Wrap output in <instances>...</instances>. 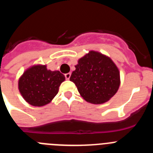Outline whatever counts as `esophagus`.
Wrapping results in <instances>:
<instances>
[{
  "mask_svg": "<svg viewBox=\"0 0 153 153\" xmlns=\"http://www.w3.org/2000/svg\"><path fill=\"white\" fill-rule=\"evenodd\" d=\"M70 76H71V74H70V73H68V74H65V77H66V79H67V80H68V79H70Z\"/></svg>",
  "mask_w": 153,
  "mask_h": 153,
  "instance_id": "1",
  "label": "esophagus"
}]
</instances>
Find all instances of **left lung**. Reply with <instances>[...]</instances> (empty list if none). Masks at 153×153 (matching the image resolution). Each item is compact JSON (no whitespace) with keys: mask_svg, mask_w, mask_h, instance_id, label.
Here are the masks:
<instances>
[{"mask_svg":"<svg viewBox=\"0 0 153 153\" xmlns=\"http://www.w3.org/2000/svg\"><path fill=\"white\" fill-rule=\"evenodd\" d=\"M75 67L70 80L75 83L80 96L86 102L104 103L118 91L120 70L109 56L90 51L79 58Z\"/></svg>","mask_w":153,"mask_h":153,"instance_id":"1","label":"left lung"}]
</instances>
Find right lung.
<instances>
[{"label":"right lung","instance_id":"add662e5","mask_svg":"<svg viewBox=\"0 0 153 153\" xmlns=\"http://www.w3.org/2000/svg\"><path fill=\"white\" fill-rule=\"evenodd\" d=\"M64 80V75L60 71L47 70V65L34 64L20 76L18 90L30 105L44 106L53 100Z\"/></svg>","mask_w":153,"mask_h":153}]
</instances>
